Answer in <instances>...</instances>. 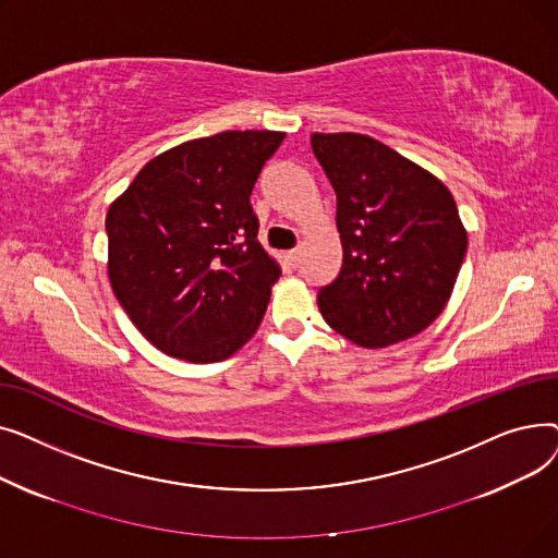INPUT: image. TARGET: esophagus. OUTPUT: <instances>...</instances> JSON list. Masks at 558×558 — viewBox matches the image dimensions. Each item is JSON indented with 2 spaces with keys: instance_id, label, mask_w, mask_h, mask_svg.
Listing matches in <instances>:
<instances>
[{
  "instance_id": "esophagus-1",
  "label": "esophagus",
  "mask_w": 558,
  "mask_h": 558,
  "mask_svg": "<svg viewBox=\"0 0 558 558\" xmlns=\"http://www.w3.org/2000/svg\"><path fill=\"white\" fill-rule=\"evenodd\" d=\"M284 257H287V262L291 264V267H299V262H301V251H299V248H294V251H287V253H284Z\"/></svg>"
}]
</instances>
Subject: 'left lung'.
Instances as JSON below:
<instances>
[{
	"mask_svg": "<svg viewBox=\"0 0 558 558\" xmlns=\"http://www.w3.org/2000/svg\"><path fill=\"white\" fill-rule=\"evenodd\" d=\"M337 194L339 276L320 287L326 324L362 348L423 332L448 305L468 248L454 196L436 175L360 133H312Z\"/></svg>",
	"mask_w": 558,
	"mask_h": 558,
	"instance_id": "1",
	"label": "left lung"
}]
</instances>
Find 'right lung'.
<instances>
[{"instance_id":"obj_1","label":"right lung","mask_w":558,"mask_h":558,"mask_svg":"<svg viewBox=\"0 0 558 558\" xmlns=\"http://www.w3.org/2000/svg\"><path fill=\"white\" fill-rule=\"evenodd\" d=\"M282 140V131H223L183 142L110 203V287L165 355L221 362L259 328L282 271L257 242L251 192Z\"/></svg>"}]
</instances>
